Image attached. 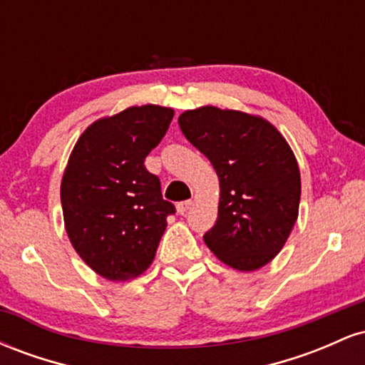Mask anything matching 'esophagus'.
<instances>
[{
    "mask_svg": "<svg viewBox=\"0 0 365 365\" xmlns=\"http://www.w3.org/2000/svg\"><path fill=\"white\" fill-rule=\"evenodd\" d=\"M192 206H194V202L192 200H185V202H180L177 206V212L178 215H185V212H188V209H190Z\"/></svg>",
    "mask_w": 365,
    "mask_h": 365,
    "instance_id": "34e87169",
    "label": "esophagus"
}]
</instances>
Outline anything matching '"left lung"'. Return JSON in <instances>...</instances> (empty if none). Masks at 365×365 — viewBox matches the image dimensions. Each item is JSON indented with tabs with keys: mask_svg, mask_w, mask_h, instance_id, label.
Wrapping results in <instances>:
<instances>
[{
	"mask_svg": "<svg viewBox=\"0 0 365 365\" xmlns=\"http://www.w3.org/2000/svg\"><path fill=\"white\" fill-rule=\"evenodd\" d=\"M178 125L220 180L216 223L204 242L233 269H261L299 217L300 170L290 144L271 121L238 110L200 106L183 111Z\"/></svg>",
	"mask_w": 365,
	"mask_h": 365,
	"instance_id": "1",
	"label": "left lung"
}]
</instances>
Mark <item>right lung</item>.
<instances>
[{
  "label": "right lung",
  "instance_id": "obj_1",
  "mask_svg": "<svg viewBox=\"0 0 365 365\" xmlns=\"http://www.w3.org/2000/svg\"><path fill=\"white\" fill-rule=\"evenodd\" d=\"M173 108L130 106L96 120L78 137L61 177V207L75 252L94 273L128 282L148 271L175 207L145 170Z\"/></svg>",
  "mask_w": 365,
  "mask_h": 365
}]
</instances>
